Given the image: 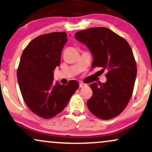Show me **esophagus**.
<instances>
[{
    "instance_id": "1",
    "label": "esophagus",
    "mask_w": 152,
    "mask_h": 152,
    "mask_svg": "<svg viewBox=\"0 0 152 152\" xmlns=\"http://www.w3.org/2000/svg\"><path fill=\"white\" fill-rule=\"evenodd\" d=\"M84 86H86V84H84V83H82V82H80V87L82 88V87H84Z\"/></svg>"
}]
</instances>
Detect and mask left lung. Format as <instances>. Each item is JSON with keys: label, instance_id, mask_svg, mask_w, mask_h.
Returning a JSON list of instances; mask_svg holds the SVG:
<instances>
[{"label": "left lung", "instance_id": "obj_1", "mask_svg": "<svg viewBox=\"0 0 152 152\" xmlns=\"http://www.w3.org/2000/svg\"><path fill=\"white\" fill-rule=\"evenodd\" d=\"M75 39L86 45L93 56L92 68L107 71L105 83L90 84L93 96L88 110L102 119L119 115L131 99L137 75L133 52L123 37L107 28L94 27L77 32Z\"/></svg>", "mask_w": 152, "mask_h": 152}]
</instances>
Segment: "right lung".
I'll use <instances>...</instances> for the list:
<instances>
[{"label": "right lung", "mask_w": 152, "mask_h": 152, "mask_svg": "<svg viewBox=\"0 0 152 152\" xmlns=\"http://www.w3.org/2000/svg\"><path fill=\"white\" fill-rule=\"evenodd\" d=\"M66 32L40 35L29 42L21 54L17 79L24 102L33 113L50 119L60 113L79 84L71 80L67 85L54 83V71L60 66Z\"/></svg>", "instance_id": "add662e5"}]
</instances>
